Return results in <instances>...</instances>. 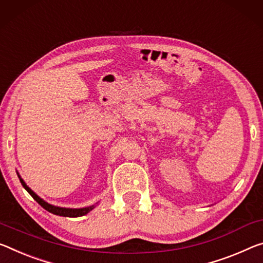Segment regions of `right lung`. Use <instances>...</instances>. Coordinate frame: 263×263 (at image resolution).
I'll return each mask as SVG.
<instances>
[{"label": "right lung", "mask_w": 263, "mask_h": 263, "mask_svg": "<svg viewBox=\"0 0 263 263\" xmlns=\"http://www.w3.org/2000/svg\"><path fill=\"white\" fill-rule=\"evenodd\" d=\"M17 176H18V179L21 181V184H22V186L24 187L28 191V193L31 195L32 198H34L37 202L40 203V205L44 208V210H47L48 212H50V213L55 214V215H60V216H69V218H78V216H83L89 213V212H91L93 210V208L96 207V205H98V202H96L95 205H91V206H87V207H83V208H66V207H58V206H55V205H51V203H49L47 201H44L43 199H42L41 197H39L34 191H32L30 187H29L26 182H24V180L22 178H21V176L17 172Z\"/></svg>", "instance_id": "right-lung-1"}]
</instances>
